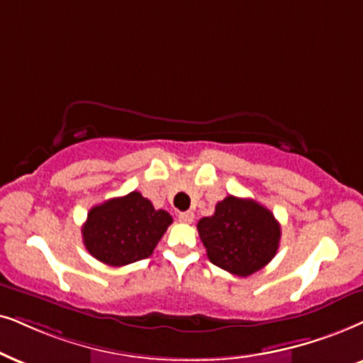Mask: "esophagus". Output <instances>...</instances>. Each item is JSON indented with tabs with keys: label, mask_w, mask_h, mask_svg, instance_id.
<instances>
[{
	"label": "esophagus",
	"mask_w": 363,
	"mask_h": 363,
	"mask_svg": "<svg viewBox=\"0 0 363 363\" xmlns=\"http://www.w3.org/2000/svg\"><path fill=\"white\" fill-rule=\"evenodd\" d=\"M179 221L189 224V223L194 221V214H192L191 211H186V213H179Z\"/></svg>",
	"instance_id": "obj_1"
}]
</instances>
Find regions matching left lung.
<instances>
[{
  "instance_id": "1",
  "label": "left lung",
  "mask_w": 363,
  "mask_h": 363,
  "mask_svg": "<svg viewBox=\"0 0 363 363\" xmlns=\"http://www.w3.org/2000/svg\"><path fill=\"white\" fill-rule=\"evenodd\" d=\"M197 231L211 263L242 278L274 258L281 238L272 211L235 196L224 197L213 216L199 219Z\"/></svg>"
}]
</instances>
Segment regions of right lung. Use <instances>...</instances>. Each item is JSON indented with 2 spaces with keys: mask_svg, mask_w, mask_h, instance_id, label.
<instances>
[{
  "mask_svg": "<svg viewBox=\"0 0 363 363\" xmlns=\"http://www.w3.org/2000/svg\"><path fill=\"white\" fill-rule=\"evenodd\" d=\"M171 223L167 211L154 209L149 199L132 191L94 206L82 236L95 259L108 266H125L149 258Z\"/></svg>",
  "mask_w": 363,
  "mask_h": 363,
  "instance_id": "right-lung-1",
  "label": "right lung"
}]
</instances>
